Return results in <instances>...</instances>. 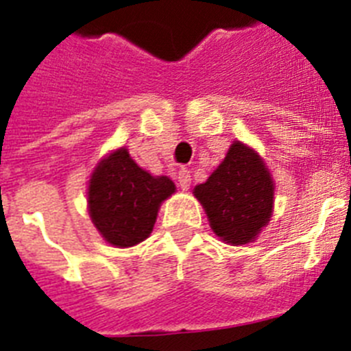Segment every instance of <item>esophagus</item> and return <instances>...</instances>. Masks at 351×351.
I'll return each instance as SVG.
<instances>
[{"mask_svg":"<svg viewBox=\"0 0 351 351\" xmlns=\"http://www.w3.org/2000/svg\"><path fill=\"white\" fill-rule=\"evenodd\" d=\"M178 184L182 191H187L191 187V173L187 169H180L178 171Z\"/></svg>","mask_w":351,"mask_h":351,"instance_id":"obj_1","label":"esophagus"}]
</instances>
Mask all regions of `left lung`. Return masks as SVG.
Listing matches in <instances>:
<instances>
[{"instance_id":"1","label":"left lung","mask_w":351,"mask_h":351,"mask_svg":"<svg viewBox=\"0 0 351 351\" xmlns=\"http://www.w3.org/2000/svg\"><path fill=\"white\" fill-rule=\"evenodd\" d=\"M213 233L231 245L254 242L272 217L274 180L261 157L234 141L205 184L194 187Z\"/></svg>"}]
</instances>
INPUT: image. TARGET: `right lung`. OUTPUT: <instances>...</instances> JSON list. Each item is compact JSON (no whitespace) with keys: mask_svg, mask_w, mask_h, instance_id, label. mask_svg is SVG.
<instances>
[{"mask_svg":"<svg viewBox=\"0 0 351 351\" xmlns=\"http://www.w3.org/2000/svg\"><path fill=\"white\" fill-rule=\"evenodd\" d=\"M167 176H152L118 148L97 164L88 185V212L104 240L132 247L148 239L158 206L175 193Z\"/></svg>","mask_w":351,"mask_h":351,"instance_id":"1","label":"right lung"}]
</instances>
